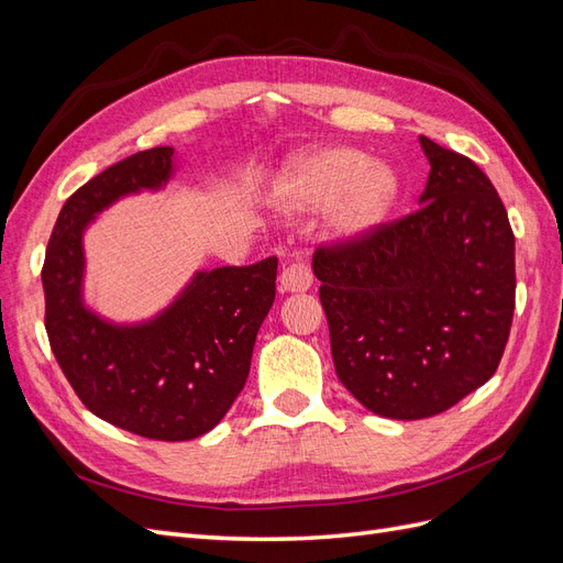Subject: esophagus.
<instances>
[{
    "instance_id": "esophagus-1",
    "label": "esophagus",
    "mask_w": 563,
    "mask_h": 563,
    "mask_svg": "<svg viewBox=\"0 0 563 563\" xmlns=\"http://www.w3.org/2000/svg\"><path fill=\"white\" fill-rule=\"evenodd\" d=\"M312 286V272L300 258L286 265L279 275V288L284 294H302Z\"/></svg>"
}]
</instances>
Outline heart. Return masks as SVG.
<instances>
[{
  "label": "heart",
  "mask_w": 563,
  "mask_h": 563,
  "mask_svg": "<svg viewBox=\"0 0 563 563\" xmlns=\"http://www.w3.org/2000/svg\"><path fill=\"white\" fill-rule=\"evenodd\" d=\"M279 195L288 211L331 209L329 228L345 242L371 234L395 209L399 178L360 150L331 147L294 164Z\"/></svg>",
  "instance_id": "heart-1"
}]
</instances>
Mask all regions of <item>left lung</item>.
I'll return each instance as SVG.
<instances>
[{
	"label": "left lung",
	"mask_w": 563,
	"mask_h": 563,
	"mask_svg": "<svg viewBox=\"0 0 563 563\" xmlns=\"http://www.w3.org/2000/svg\"><path fill=\"white\" fill-rule=\"evenodd\" d=\"M420 209L312 258L340 383L368 411L420 420L496 373L515 314V234L472 159L420 135Z\"/></svg>",
	"instance_id": "obj_1"
}]
</instances>
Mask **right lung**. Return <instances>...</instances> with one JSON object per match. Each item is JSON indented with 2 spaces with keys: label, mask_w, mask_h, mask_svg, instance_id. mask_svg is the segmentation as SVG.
Masks as SVG:
<instances>
[{
  "label": "right lung",
  "mask_w": 563,
  "mask_h": 563,
  "mask_svg": "<svg viewBox=\"0 0 563 563\" xmlns=\"http://www.w3.org/2000/svg\"><path fill=\"white\" fill-rule=\"evenodd\" d=\"M176 168L174 147H152L81 185L58 213L42 269L48 343L81 404L114 428L159 441L207 434L230 411L277 282L272 255L246 267L197 269L143 321H112L89 308L84 232L122 197L164 190Z\"/></svg>",
  "instance_id": "obj_1"
}]
</instances>
